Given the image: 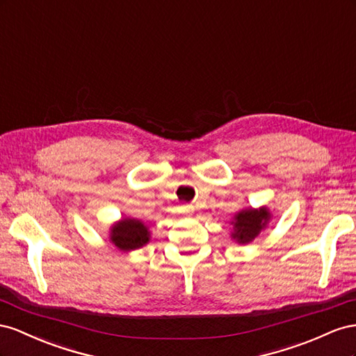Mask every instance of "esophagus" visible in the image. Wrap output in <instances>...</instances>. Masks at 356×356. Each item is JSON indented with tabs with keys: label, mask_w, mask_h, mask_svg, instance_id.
<instances>
[{
	"label": "esophagus",
	"mask_w": 356,
	"mask_h": 356,
	"mask_svg": "<svg viewBox=\"0 0 356 356\" xmlns=\"http://www.w3.org/2000/svg\"><path fill=\"white\" fill-rule=\"evenodd\" d=\"M192 211V206H185L184 207V213H191Z\"/></svg>",
	"instance_id": "1"
}]
</instances>
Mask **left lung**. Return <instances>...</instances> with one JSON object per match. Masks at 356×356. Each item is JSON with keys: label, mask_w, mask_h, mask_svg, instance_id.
Wrapping results in <instances>:
<instances>
[{"label": "left lung", "mask_w": 356, "mask_h": 356, "mask_svg": "<svg viewBox=\"0 0 356 356\" xmlns=\"http://www.w3.org/2000/svg\"><path fill=\"white\" fill-rule=\"evenodd\" d=\"M270 219L271 213L267 206L259 209H243L237 211L229 222L232 225L231 238L236 240L238 245H249L261 234V231L268 227Z\"/></svg>", "instance_id": "left-lung-1"}]
</instances>
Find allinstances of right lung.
Instances as JSON below:
<instances>
[{"label":"right lung","instance_id":"right-lung-1","mask_svg":"<svg viewBox=\"0 0 356 356\" xmlns=\"http://www.w3.org/2000/svg\"><path fill=\"white\" fill-rule=\"evenodd\" d=\"M108 240L120 252H131L150 241L149 227L136 218H122L110 227Z\"/></svg>","mask_w":356,"mask_h":356}]
</instances>
